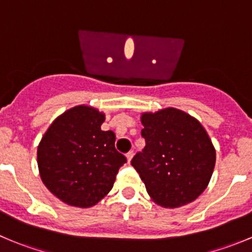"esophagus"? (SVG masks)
I'll return each instance as SVG.
<instances>
[{
  "mask_svg": "<svg viewBox=\"0 0 252 252\" xmlns=\"http://www.w3.org/2000/svg\"><path fill=\"white\" fill-rule=\"evenodd\" d=\"M133 155H134V151H129L128 154H126V158H128V162L131 161V158H133Z\"/></svg>",
  "mask_w": 252,
  "mask_h": 252,
  "instance_id": "obj_1",
  "label": "esophagus"
}]
</instances>
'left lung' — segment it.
Wrapping results in <instances>:
<instances>
[{
	"label": "left lung",
	"mask_w": 252,
	"mask_h": 252,
	"mask_svg": "<svg viewBox=\"0 0 252 252\" xmlns=\"http://www.w3.org/2000/svg\"><path fill=\"white\" fill-rule=\"evenodd\" d=\"M145 146L131 166L156 204L175 208L194 201L207 187L216 151L204 126L185 112L166 108L144 113Z\"/></svg>",
	"instance_id": "8db88e82"
}]
</instances>
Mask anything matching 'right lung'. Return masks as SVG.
Returning <instances> with one entry per match:
<instances>
[{
  "label": "right lung",
  "instance_id": "right-lung-1",
  "mask_svg": "<svg viewBox=\"0 0 252 252\" xmlns=\"http://www.w3.org/2000/svg\"><path fill=\"white\" fill-rule=\"evenodd\" d=\"M105 114L77 106L55 119L37 147L42 183L64 204L90 207L110 192L126 163L112 130H101Z\"/></svg>",
  "mask_w": 252,
  "mask_h": 252
}]
</instances>
